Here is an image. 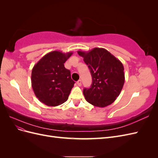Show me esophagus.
Wrapping results in <instances>:
<instances>
[{
    "label": "esophagus",
    "instance_id": "esophagus-1",
    "mask_svg": "<svg viewBox=\"0 0 158 158\" xmlns=\"http://www.w3.org/2000/svg\"><path fill=\"white\" fill-rule=\"evenodd\" d=\"M76 84H77V85H78V86H80L81 85H82V80H79L77 82H76Z\"/></svg>",
    "mask_w": 158,
    "mask_h": 158
}]
</instances>
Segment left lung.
<instances>
[{
    "label": "left lung",
    "mask_w": 158,
    "mask_h": 158,
    "mask_svg": "<svg viewBox=\"0 0 158 158\" xmlns=\"http://www.w3.org/2000/svg\"><path fill=\"white\" fill-rule=\"evenodd\" d=\"M88 66L92 77L89 88H84L85 99L95 107H105L113 103L120 94L125 83L124 66L121 62L103 48L88 52L78 51Z\"/></svg>",
    "instance_id": "8db88e82"
}]
</instances>
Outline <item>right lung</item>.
<instances>
[{
	"label": "right lung",
	"mask_w": 158,
	"mask_h": 158,
	"mask_svg": "<svg viewBox=\"0 0 158 158\" xmlns=\"http://www.w3.org/2000/svg\"><path fill=\"white\" fill-rule=\"evenodd\" d=\"M73 53L51 51L33 66L31 78L33 90L38 99L47 106H58L69 98L75 82L64 64Z\"/></svg>",
	"instance_id": "add662e5"
}]
</instances>
